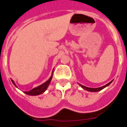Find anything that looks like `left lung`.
Listing matches in <instances>:
<instances>
[{"instance_id":"left-lung-1","label":"left lung","mask_w":127,"mask_h":127,"mask_svg":"<svg viewBox=\"0 0 127 127\" xmlns=\"http://www.w3.org/2000/svg\"><path fill=\"white\" fill-rule=\"evenodd\" d=\"M112 82V81H110V83H108V84H106V85H105V86H103V87H99V88H88V87H85V86H83V85H79L81 86V87H82V88H83V89H85V90H87V91H89V92H98V91H100V90H103V88H105V87H108V85H110V84Z\"/></svg>"}]
</instances>
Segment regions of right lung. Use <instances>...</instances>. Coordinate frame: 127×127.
I'll return each mask as SVG.
<instances>
[{
	"mask_svg": "<svg viewBox=\"0 0 127 127\" xmlns=\"http://www.w3.org/2000/svg\"><path fill=\"white\" fill-rule=\"evenodd\" d=\"M53 72H54V71H53ZM53 72H52V76L50 77V79L48 80L47 81H46L45 83H44L43 84H42V85L39 86V87L33 88V89H32V90H30V91L24 92V93L26 94L27 95H37L41 94H42L43 92H44L46 91V90L47 89L48 85H50V83L51 80H52V77H53V75H53ZM11 81H12V83H13V85L17 87L14 81H13V80H11Z\"/></svg>",
	"mask_w": 127,
	"mask_h": 127,
	"instance_id": "obj_1",
	"label": "right lung"
}]
</instances>
